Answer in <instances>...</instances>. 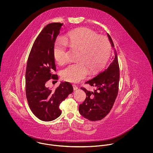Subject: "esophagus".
<instances>
[{
    "label": "esophagus",
    "mask_w": 153,
    "mask_h": 153,
    "mask_svg": "<svg viewBox=\"0 0 153 153\" xmlns=\"http://www.w3.org/2000/svg\"><path fill=\"white\" fill-rule=\"evenodd\" d=\"M72 86H73V88H74V91L77 90L78 88L77 87V86H76V85H75V84H73Z\"/></svg>",
    "instance_id": "esophagus-1"
}]
</instances>
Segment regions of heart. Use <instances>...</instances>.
<instances>
[{
    "instance_id": "b5f03b06",
    "label": "heart",
    "mask_w": 153,
    "mask_h": 153,
    "mask_svg": "<svg viewBox=\"0 0 153 153\" xmlns=\"http://www.w3.org/2000/svg\"><path fill=\"white\" fill-rule=\"evenodd\" d=\"M68 45L79 49L77 63H71L62 71V76L66 81L75 82L84 78L90 72L104 67L108 58L110 45L103 36L88 28H79L68 33L65 38H59L53 47L56 61L62 63L68 59Z\"/></svg>"
}]
</instances>
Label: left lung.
Returning <instances> with one entry per match:
<instances>
[{
    "mask_svg": "<svg viewBox=\"0 0 153 153\" xmlns=\"http://www.w3.org/2000/svg\"><path fill=\"white\" fill-rule=\"evenodd\" d=\"M112 47H114L112 40L107 34ZM109 65L100 71L94 78L85 82L95 87L94 91L81 88L86 94L84 102L79 105V112L84 118L92 121L104 118L110 112L118 92L120 68L117 54Z\"/></svg>",
    "mask_w": 153,
    "mask_h": 153,
    "instance_id": "obj_1",
    "label": "left lung"
}]
</instances>
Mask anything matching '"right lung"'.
I'll return each mask as SVG.
<instances>
[{
  "instance_id": "1",
  "label": "right lung",
  "mask_w": 153,
  "mask_h": 153,
  "mask_svg": "<svg viewBox=\"0 0 153 153\" xmlns=\"http://www.w3.org/2000/svg\"><path fill=\"white\" fill-rule=\"evenodd\" d=\"M63 23L47 25L35 39L30 52L25 74L26 95L33 114L44 121H51L59 117L62 112L60 104L74 89L68 82H62L52 91L46 87L51 79H57L53 47Z\"/></svg>"
}]
</instances>
